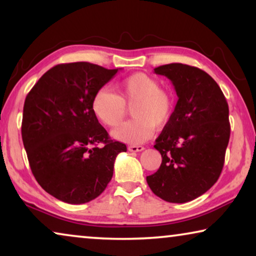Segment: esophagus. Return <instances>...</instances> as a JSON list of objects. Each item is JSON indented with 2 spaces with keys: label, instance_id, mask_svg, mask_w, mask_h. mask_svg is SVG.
I'll list each match as a JSON object with an SVG mask.
<instances>
[{
  "label": "esophagus",
  "instance_id": "1",
  "mask_svg": "<svg viewBox=\"0 0 256 256\" xmlns=\"http://www.w3.org/2000/svg\"><path fill=\"white\" fill-rule=\"evenodd\" d=\"M144 149V146H128V150L132 152H142V150Z\"/></svg>",
  "mask_w": 256,
  "mask_h": 256
}]
</instances>
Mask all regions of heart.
Here are the masks:
<instances>
[{"label": "heart", "instance_id": "1", "mask_svg": "<svg viewBox=\"0 0 256 256\" xmlns=\"http://www.w3.org/2000/svg\"><path fill=\"white\" fill-rule=\"evenodd\" d=\"M132 121L115 129L113 135L122 142L138 144L152 135L154 128H162L170 121L174 108L172 93L160 88L158 80L146 73H135L118 85V94L101 88L94 94L92 110L96 116L114 128L121 124L132 107Z\"/></svg>", "mask_w": 256, "mask_h": 256}]
</instances>
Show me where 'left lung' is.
<instances>
[{
	"mask_svg": "<svg viewBox=\"0 0 256 256\" xmlns=\"http://www.w3.org/2000/svg\"><path fill=\"white\" fill-rule=\"evenodd\" d=\"M154 71L171 80L178 101L154 146L162 163L146 183L157 197L182 204L205 194L222 174L230 135L228 104L200 68L174 62Z\"/></svg>",
	"mask_w": 256,
	"mask_h": 256,
	"instance_id": "8db88e82",
	"label": "left lung"
}]
</instances>
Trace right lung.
<instances>
[{
  "instance_id": "add662e5",
  "label": "right lung",
  "mask_w": 256,
  "mask_h": 256,
  "mask_svg": "<svg viewBox=\"0 0 256 256\" xmlns=\"http://www.w3.org/2000/svg\"><path fill=\"white\" fill-rule=\"evenodd\" d=\"M86 62L59 64L28 93L22 140L38 184L68 204L102 194L124 143L113 141L92 110L94 94L116 74Z\"/></svg>"
}]
</instances>
